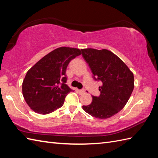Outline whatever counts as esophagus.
<instances>
[{"mask_svg":"<svg viewBox=\"0 0 158 158\" xmlns=\"http://www.w3.org/2000/svg\"><path fill=\"white\" fill-rule=\"evenodd\" d=\"M78 93L80 94H82L85 93V89H81V90H78Z\"/></svg>","mask_w":158,"mask_h":158,"instance_id":"obj_1","label":"esophagus"}]
</instances>
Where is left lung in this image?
Here are the masks:
<instances>
[{"label":"left lung","mask_w":158,"mask_h":158,"mask_svg":"<svg viewBox=\"0 0 158 158\" xmlns=\"http://www.w3.org/2000/svg\"><path fill=\"white\" fill-rule=\"evenodd\" d=\"M93 78L102 82L100 95L93 96L89 106H83L86 113L99 119L109 118L122 110L134 89V75L124 63L107 49H81Z\"/></svg>","instance_id":"left-lung-1"}]
</instances>
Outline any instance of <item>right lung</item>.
Returning <instances> with one entry per match:
<instances>
[{"instance_id": "1", "label": "right lung", "mask_w": 158, "mask_h": 158, "mask_svg": "<svg viewBox=\"0 0 158 158\" xmlns=\"http://www.w3.org/2000/svg\"><path fill=\"white\" fill-rule=\"evenodd\" d=\"M81 53L78 48L59 47L27 71L22 84V93L34 111L48 114L64 105L65 97L72 90L66 85V69L70 61Z\"/></svg>"}]
</instances>
